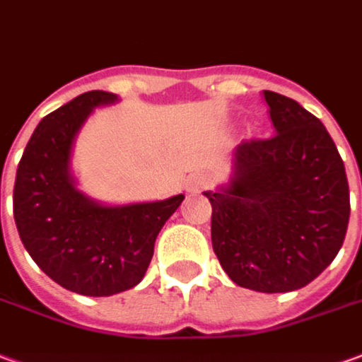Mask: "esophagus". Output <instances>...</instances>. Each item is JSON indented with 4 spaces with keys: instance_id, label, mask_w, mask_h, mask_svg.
Instances as JSON below:
<instances>
[{
    "instance_id": "obj_1",
    "label": "esophagus",
    "mask_w": 362,
    "mask_h": 362,
    "mask_svg": "<svg viewBox=\"0 0 362 362\" xmlns=\"http://www.w3.org/2000/svg\"><path fill=\"white\" fill-rule=\"evenodd\" d=\"M211 184H214V178H211L209 174H196V176L189 178L186 188H188L189 192H199V189L209 188Z\"/></svg>"
}]
</instances>
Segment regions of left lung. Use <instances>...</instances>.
<instances>
[{"instance_id": "8db88e82", "label": "left lung", "mask_w": 362, "mask_h": 362, "mask_svg": "<svg viewBox=\"0 0 362 362\" xmlns=\"http://www.w3.org/2000/svg\"><path fill=\"white\" fill-rule=\"evenodd\" d=\"M276 135L245 139L231 184L207 192L211 245L227 276L257 292H292L337 257L347 233L345 164L323 123L264 92Z\"/></svg>"}]
</instances>
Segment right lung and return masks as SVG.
<instances>
[{"mask_svg":"<svg viewBox=\"0 0 362 362\" xmlns=\"http://www.w3.org/2000/svg\"><path fill=\"white\" fill-rule=\"evenodd\" d=\"M117 100L86 92L40 121L25 146L13 188V217L25 249L57 284L84 296H111L137 286L155 241L184 196L105 207L74 188L68 173L78 129L95 105Z\"/></svg>","mask_w":362,"mask_h":362,"instance_id":"1","label":"right lung"}]
</instances>
